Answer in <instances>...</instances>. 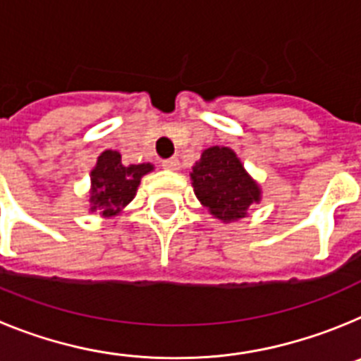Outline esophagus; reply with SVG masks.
Listing matches in <instances>:
<instances>
[{
	"label": "esophagus",
	"mask_w": 361,
	"mask_h": 361,
	"mask_svg": "<svg viewBox=\"0 0 361 361\" xmlns=\"http://www.w3.org/2000/svg\"><path fill=\"white\" fill-rule=\"evenodd\" d=\"M162 168L164 170H170V171H178L180 170V161L178 159H166V161H162Z\"/></svg>",
	"instance_id": "esophagus-1"
}]
</instances>
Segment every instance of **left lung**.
<instances>
[{"mask_svg": "<svg viewBox=\"0 0 361 361\" xmlns=\"http://www.w3.org/2000/svg\"><path fill=\"white\" fill-rule=\"evenodd\" d=\"M190 177L200 204L224 224L244 219L250 206L262 200L260 184L228 146L204 149Z\"/></svg>", "mask_w": 361, "mask_h": 361, "instance_id": "8db88e82", "label": "left lung"}]
</instances>
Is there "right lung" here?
<instances>
[{"label":"right lung","mask_w":361,"mask_h":361,"mask_svg":"<svg viewBox=\"0 0 361 361\" xmlns=\"http://www.w3.org/2000/svg\"><path fill=\"white\" fill-rule=\"evenodd\" d=\"M153 170L149 162L124 166L119 152L104 149L90 171V212L99 213L103 219L119 215L135 197L141 178Z\"/></svg>","instance_id":"right-lung-1"}]
</instances>
